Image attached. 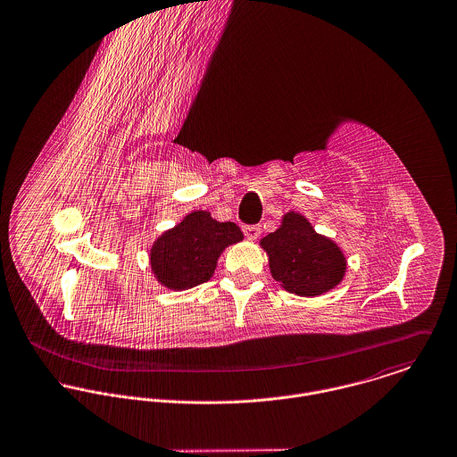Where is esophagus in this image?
Wrapping results in <instances>:
<instances>
[{
	"instance_id": "obj_1",
	"label": "esophagus",
	"mask_w": 457,
	"mask_h": 457,
	"mask_svg": "<svg viewBox=\"0 0 457 457\" xmlns=\"http://www.w3.org/2000/svg\"><path fill=\"white\" fill-rule=\"evenodd\" d=\"M244 235L249 240H257L261 235V226H244Z\"/></svg>"
}]
</instances>
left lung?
<instances>
[{
	"label": "left lung",
	"instance_id": "1",
	"mask_svg": "<svg viewBox=\"0 0 457 457\" xmlns=\"http://www.w3.org/2000/svg\"><path fill=\"white\" fill-rule=\"evenodd\" d=\"M259 244L268 255L271 277L287 293L315 298L335 289L345 277V253L298 212L284 213L278 229Z\"/></svg>",
	"mask_w": 457,
	"mask_h": 457
}]
</instances>
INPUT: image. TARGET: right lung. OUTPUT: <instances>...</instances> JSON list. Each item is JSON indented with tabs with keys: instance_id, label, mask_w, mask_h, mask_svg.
Returning <instances> with one entry per match:
<instances>
[{
	"instance_id": "add662e5",
	"label": "right lung",
	"mask_w": 457,
	"mask_h": 457,
	"mask_svg": "<svg viewBox=\"0 0 457 457\" xmlns=\"http://www.w3.org/2000/svg\"><path fill=\"white\" fill-rule=\"evenodd\" d=\"M242 240L235 222H219L206 210L191 212L154 242L149 253L154 277L171 291L196 287L212 278L224 249Z\"/></svg>"
}]
</instances>
